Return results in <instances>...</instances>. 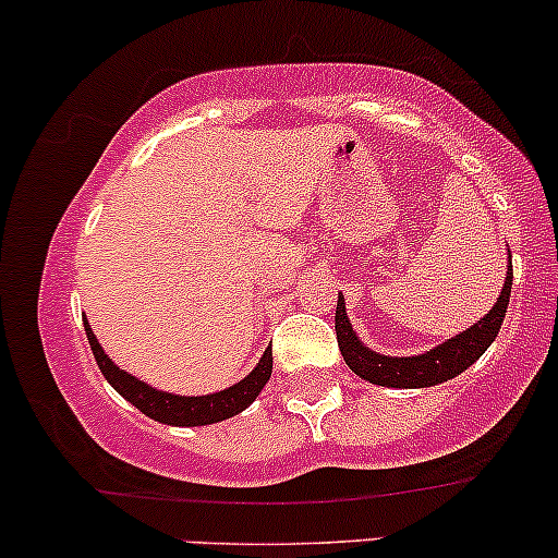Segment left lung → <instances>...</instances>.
Here are the masks:
<instances>
[{"label":"left lung","instance_id":"obj_1","mask_svg":"<svg viewBox=\"0 0 558 558\" xmlns=\"http://www.w3.org/2000/svg\"><path fill=\"white\" fill-rule=\"evenodd\" d=\"M511 262L509 272H506L504 291L498 296L493 310L480 323L466 328L462 336L451 338V341L440 343L438 349H430L427 354L420 356H383L362 345L360 338L351 330L349 317H345L343 296H338L336 306V336L338 349H341L345 364L354 369L364 380L375 383V386L388 388H427L438 386V383L451 380V377L462 375L472 362H477L485 354V349L496 341L498 330L506 317V306L511 296Z\"/></svg>","mask_w":558,"mask_h":558}]
</instances>
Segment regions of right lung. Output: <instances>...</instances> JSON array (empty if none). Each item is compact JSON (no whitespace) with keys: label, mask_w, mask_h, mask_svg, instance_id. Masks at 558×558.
Returning <instances> with one entry per match:
<instances>
[{"label":"right lung","mask_w":558,"mask_h":558,"mask_svg":"<svg viewBox=\"0 0 558 558\" xmlns=\"http://www.w3.org/2000/svg\"><path fill=\"white\" fill-rule=\"evenodd\" d=\"M83 328H86V338L92 343L94 360L99 364L101 375L110 380V386L118 390L123 399H128L133 407L141 409L146 417L165 422V425H178V427H196V425H213V422L228 420L233 414L243 412L254 399L259 396V390L267 386L272 375V349H267L262 354L257 367L252 369L241 383L230 386L220 393L209 396H175L165 393V390L149 388L146 383L136 380L133 375L123 373V369L114 364L110 356L105 354L99 341H96L94 330L88 328V323L83 319Z\"/></svg>","instance_id":"add662e5"}]
</instances>
